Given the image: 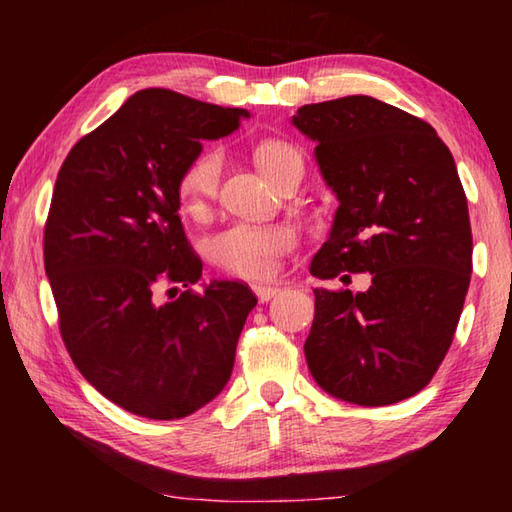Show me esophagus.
Masks as SVG:
<instances>
[{"mask_svg":"<svg viewBox=\"0 0 512 512\" xmlns=\"http://www.w3.org/2000/svg\"><path fill=\"white\" fill-rule=\"evenodd\" d=\"M253 291H255V296L259 298V302H268L271 298H275L277 296V287H271V284H253Z\"/></svg>","mask_w":512,"mask_h":512,"instance_id":"esophagus-1","label":"esophagus"}]
</instances>
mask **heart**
Here are the masks:
<instances>
[{
	"label": "heart",
	"mask_w": 512,
	"mask_h": 512,
	"mask_svg": "<svg viewBox=\"0 0 512 512\" xmlns=\"http://www.w3.org/2000/svg\"><path fill=\"white\" fill-rule=\"evenodd\" d=\"M257 164L264 176L275 183L293 164H302V155L293 144L266 142L257 149ZM223 169V155L212 149L187 164L180 178V201L185 210L198 214L219 192ZM296 230L289 225H257V223H232L210 241V255L214 262L232 275L248 280H266L277 271L280 257L296 248Z\"/></svg>",
	"instance_id": "heart-1"
}]
</instances>
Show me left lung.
<instances>
[{"mask_svg": "<svg viewBox=\"0 0 512 512\" xmlns=\"http://www.w3.org/2000/svg\"><path fill=\"white\" fill-rule=\"evenodd\" d=\"M291 121L316 142L339 198L311 275H372L368 291L314 289L311 377L350 404L406 400L443 363L470 287L472 228L452 153L427 121L363 94L309 103Z\"/></svg>", "mask_w": 512, "mask_h": 512, "instance_id": "8db88e82", "label": "left lung"}]
</instances>
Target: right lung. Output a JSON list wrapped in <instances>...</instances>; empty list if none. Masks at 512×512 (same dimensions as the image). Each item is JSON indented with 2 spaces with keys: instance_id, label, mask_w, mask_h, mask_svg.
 <instances>
[{
  "instance_id": "1",
  "label": "right lung",
  "mask_w": 512,
  "mask_h": 512,
  "mask_svg": "<svg viewBox=\"0 0 512 512\" xmlns=\"http://www.w3.org/2000/svg\"><path fill=\"white\" fill-rule=\"evenodd\" d=\"M248 110L171 90H140L74 144L45 225V271L69 357L97 391L151 420L192 415L219 395L257 305L246 284L192 287L203 262L180 223V178L205 140L237 131ZM176 291V287H173Z\"/></svg>"
}]
</instances>
